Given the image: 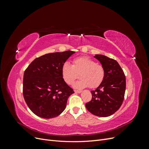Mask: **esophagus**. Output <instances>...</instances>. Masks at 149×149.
<instances>
[{"label":"esophagus","mask_w":149,"mask_h":149,"mask_svg":"<svg viewBox=\"0 0 149 149\" xmlns=\"http://www.w3.org/2000/svg\"><path fill=\"white\" fill-rule=\"evenodd\" d=\"M76 93H81V91H80V90H74V91Z\"/></svg>","instance_id":"obj_1"}]
</instances>
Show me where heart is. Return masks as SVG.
I'll return each instance as SVG.
<instances>
[{"label": "heart", "instance_id": "heart-1", "mask_svg": "<svg viewBox=\"0 0 149 149\" xmlns=\"http://www.w3.org/2000/svg\"><path fill=\"white\" fill-rule=\"evenodd\" d=\"M79 74L81 78L73 84V87L83 89L89 86L95 88L100 86L104 78L105 70L104 66L91 58L81 56L75 58L73 65L65 62L61 66V74L65 82L71 84Z\"/></svg>", "mask_w": 149, "mask_h": 149}]
</instances>
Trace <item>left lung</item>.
I'll return each mask as SVG.
<instances>
[{
	"instance_id": "8db88e82",
	"label": "left lung",
	"mask_w": 149,
	"mask_h": 149,
	"mask_svg": "<svg viewBox=\"0 0 149 149\" xmlns=\"http://www.w3.org/2000/svg\"><path fill=\"white\" fill-rule=\"evenodd\" d=\"M94 57L104 68L105 76L101 84L91 91L92 100L86 104V107L94 116L105 118L115 113L123 102L125 76L115 60L102 55Z\"/></svg>"
}]
</instances>
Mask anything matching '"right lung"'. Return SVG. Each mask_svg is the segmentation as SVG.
Returning <instances> with one entry per match:
<instances>
[{"mask_svg":"<svg viewBox=\"0 0 149 149\" xmlns=\"http://www.w3.org/2000/svg\"><path fill=\"white\" fill-rule=\"evenodd\" d=\"M74 53L68 50L45 54L35 58L25 70L24 97L35 115L51 119L65 110L68 99L74 92L63 79L61 66Z\"/></svg>","mask_w":149,"mask_h":149,"instance_id":"add662e5","label":"right lung"}]
</instances>
